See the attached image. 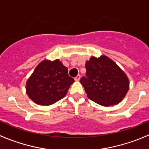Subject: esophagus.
Masks as SVG:
<instances>
[{
  "label": "esophagus",
  "instance_id": "esophagus-1",
  "mask_svg": "<svg viewBox=\"0 0 149 149\" xmlns=\"http://www.w3.org/2000/svg\"><path fill=\"white\" fill-rule=\"evenodd\" d=\"M75 81H79V80H80V75H78L77 76H76V78H75Z\"/></svg>",
  "mask_w": 149,
  "mask_h": 149
}]
</instances>
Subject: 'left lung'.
Instances as JSON below:
<instances>
[{
	"label": "left lung",
	"mask_w": 149,
	"mask_h": 149,
	"mask_svg": "<svg viewBox=\"0 0 149 149\" xmlns=\"http://www.w3.org/2000/svg\"><path fill=\"white\" fill-rule=\"evenodd\" d=\"M86 77L80 83L89 99L102 106L117 105L127 93L130 81L125 72L105 55L86 62Z\"/></svg>",
	"instance_id": "8db88e82"
}]
</instances>
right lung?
Masks as SVG:
<instances>
[{"label": "right lung", "mask_w": 149, "mask_h": 149, "mask_svg": "<svg viewBox=\"0 0 149 149\" xmlns=\"http://www.w3.org/2000/svg\"><path fill=\"white\" fill-rule=\"evenodd\" d=\"M73 82L62 62L44 60L27 79L26 93L35 103L50 105L63 99Z\"/></svg>", "instance_id": "1"}]
</instances>
